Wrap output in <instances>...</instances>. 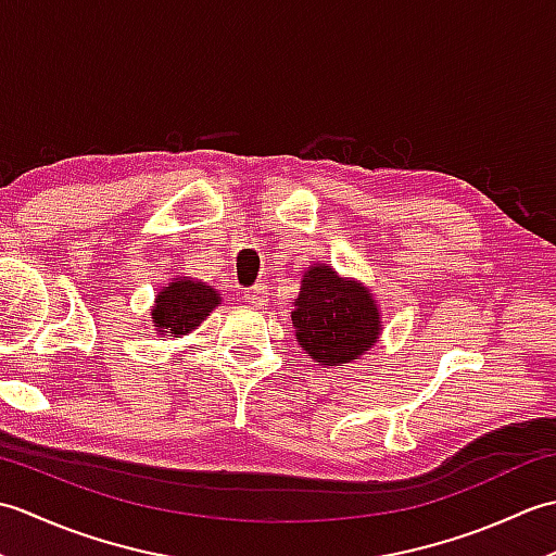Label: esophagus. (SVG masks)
Here are the masks:
<instances>
[{"mask_svg": "<svg viewBox=\"0 0 556 556\" xmlns=\"http://www.w3.org/2000/svg\"><path fill=\"white\" fill-rule=\"evenodd\" d=\"M243 299H245L248 303H251V305H255V308H265L267 301H269L267 287H251V289H245V291H243Z\"/></svg>", "mask_w": 556, "mask_h": 556, "instance_id": "esophagus-1", "label": "esophagus"}]
</instances>
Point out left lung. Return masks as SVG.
<instances>
[{
  "mask_svg": "<svg viewBox=\"0 0 556 556\" xmlns=\"http://www.w3.org/2000/svg\"><path fill=\"white\" fill-rule=\"evenodd\" d=\"M291 325L299 346L323 368L358 361L382 334L380 305L370 289L325 263L303 271Z\"/></svg>",
  "mask_w": 556,
  "mask_h": 556,
  "instance_id": "obj_1",
  "label": "left lung"
}]
</instances>
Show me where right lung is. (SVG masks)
Returning <instances> with one entry per match:
<instances>
[{
	"label": "right lung",
	"instance_id": "right-lung-1",
	"mask_svg": "<svg viewBox=\"0 0 556 556\" xmlns=\"http://www.w3.org/2000/svg\"><path fill=\"white\" fill-rule=\"evenodd\" d=\"M222 303V293L212 289L207 281L193 277H174L164 285L155 305L150 308L152 327L162 337H186Z\"/></svg>",
	"mask_w": 556,
	"mask_h": 556
}]
</instances>
